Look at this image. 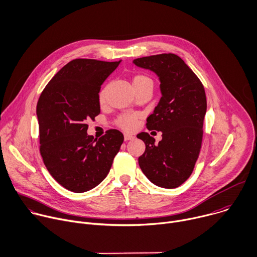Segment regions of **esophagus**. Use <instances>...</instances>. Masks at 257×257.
Returning a JSON list of instances; mask_svg holds the SVG:
<instances>
[{
    "label": "esophagus",
    "instance_id": "34e87169",
    "mask_svg": "<svg viewBox=\"0 0 257 257\" xmlns=\"http://www.w3.org/2000/svg\"><path fill=\"white\" fill-rule=\"evenodd\" d=\"M135 137L131 136V135H127V134H124V141H130V140H134Z\"/></svg>",
    "mask_w": 257,
    "mask_h": 257
}]
</instances>
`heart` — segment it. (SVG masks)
<instances>
[{"instance_id": "1", "label": "heart", "mask_w": 257, "mask_h": 257, "mask_svg": "<svg viewBox=\"0 0 257 257\" xmlns=\"http://www.w3.org/2000/svg\"><path fill=\"white\" fill-rule=\"evenodd\" d=\"M147 85L153 86V82L149 77H147L145 75H136L133 78V86L135 89H138V88H141V87H144ZM104 96H105V92L102 91L99 96V99L101 102L104 100ZM117 124H118V126H120L121 128H123L125 131H133L138 125V115L124 114L118 118Z\"/></svg>"}]
</instances>
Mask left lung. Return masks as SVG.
Listing matches in <instances>:
<instances>
[{
	"instance_id": "1",
	"label": "left lung",
	"mask_w": 257,
	"mask_h": 257,
	"mask_svg": "<svg viewBox=\"0 0 257 257\" xmlns=\"http://www.w3.org/2000/svg\"><path fill=\"white\" fill-rule=\"evenodd\" d=\"M133 63L158 76L162 95L147 118V128L162 132V140L155 144L148 133L137 136L146 145L139 165L155 185L178 187L191 175L198 158L207 112L206 92L196 75L174 54L140 58Z\"/></svg>"
}]
</instances>
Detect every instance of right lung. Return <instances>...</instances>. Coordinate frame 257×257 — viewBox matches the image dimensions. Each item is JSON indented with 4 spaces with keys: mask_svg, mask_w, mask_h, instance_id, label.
Wrapping results in <instances>:
<instances>
[{
    "mask_svg": "<svg viewBox=\"0 0 257 257\" xmlns=\"http://www.w3.org/2000/svg\"><path fill=\"white\" fill-rule=\"evenodd\" d=\"M119 62L77 59L63 67L42 91L36 106L39 150L50 175L73 192H85L103 180L123 143L109 130L94 139L87 120L100 113L99 91Z\"/></svg>",
    "mask_w": 257,
    "mask_h": 257,
    "instance_id": "obj_1",
    "label": "right lung"
}]
</instances>
